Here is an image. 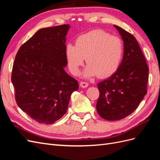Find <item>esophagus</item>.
Listing matches in <instances>:
<instances>
[{
    "mask_svg": "<svg viewBox=\"0 0 160 160\" xmlns=\"http://www.w3.org/2000/svg\"><path fill=\"white\" fill-rule=\"evenodd\" d=\"M88 85H89V84H88V83H87V82L81 81V83H80V86L81 87V88H88Z\"/></svg>",
    "mask_w": 160,
    "mask_h": 160,
    "instance_id": "esophagus-1",
    "label": "esophagus"
}]
</instances>
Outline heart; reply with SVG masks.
Instances as JSON below:
<instances>
[{
  "label": "heart",
  "mask_w": 160,
  "mask_h": 160,
  "mask_svg": "<svg viewBox=\"0 0 160 160\" xmlns=\"http://www.w3.org/2000/svg\"><path fill=\"white\" fill-rule=\"evenodd\" d=\"M123 52V43L118 37L100 30L79 36L75 45L68 44L65 48L67 65L72 75H78L85 58L88 65L83 71L85 77L98 75L105 78L112 75L119 68Z\"/></svg>",
  "instance_id": "heart-1"
}]
</instances>
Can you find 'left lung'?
<instances>
[{
	"instance_id": "1",
	"label": "left lung",
	"mask_w": 160,
	"mask_h": 160,
	"mask_svg": "<svg viewBox=\"0 0 160 160\" xmlns=\"http://www.w3.org/2000/svg\"><path fill=\"white\" fill-rule=\"evenodd\" d=\"M123 41V57L114 74L98 84L96 108L101 118L122 119L132 113L147 94L149 68L138 42L132 34L114 25Z\"/></svg>"
}]
</instances>
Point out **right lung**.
Instances as JSON below:
<instances>
[{
	"label": "right lung",
	"mask_w": 160,
	"mask_h": 160,
	"mask_svg": "<svg viewBox=\"0 0 160 160\" xmlns=\"http://www.w3.org/2000/svg\"><path fill=\"white\" fill-rule=\"evenodd\" d=\"M69 25L39 29L18 49L11 81L18 107L31 118L51 124L66 112L79 83L65 72Z\"/></svg>",
	"instance_id": "add662e5"
}]
</instances>
